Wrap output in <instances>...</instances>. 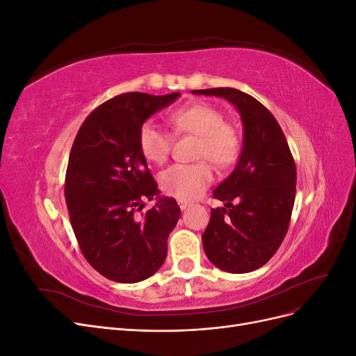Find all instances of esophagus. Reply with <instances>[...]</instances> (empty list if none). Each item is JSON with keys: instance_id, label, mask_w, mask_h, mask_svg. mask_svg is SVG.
Returning <instances> with one entry per match:
<instances>
[{"instance_id": "34e87169", "label": "esophagus", "mask_w": 356, "mask_h": 356, "mask_svg": "<svg viewBox=\"0 0 356 356\" xmlns=\"http://www.w3.org/2000/svg\"><path fill=\"white\" fill-rule=\"evenodd\" d=\"M178 204H179V208H181L182 211L187 209V207H188V203L184 202V200H178Z\"/></svg>"}]
</instances>
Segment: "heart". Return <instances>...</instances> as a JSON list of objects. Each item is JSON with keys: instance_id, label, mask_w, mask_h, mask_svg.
Wrapping results in <instances>:
<instances>
[{"instance_id": "b5f03b06", "label": "heart", "mask_w": 356, "mask_h": 356, "mask_svg": "<svg viewBox=\"0 0 356 356\" xmlns=\"http://www.w3.org/2000/svg\"><path fill=\"white\" fill-rule=\"evenodd\" d=\"M222 120V114L204 102L182 106L169 117L177 134L197 136L196 159H207L215 166L227 168L239 156L241 135L234 126ZM138 144L148 161L161 165L169 157L172 135L154 122H145L139 129ZM207 160L168 168L160 174V188L178 200L197 199L213 179L212 168Z\"/></svg>"}]
</instances>
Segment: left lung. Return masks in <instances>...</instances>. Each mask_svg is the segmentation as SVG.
Masks as SVG:
<instances>
[{
  "label": "left lung",
  "instance_id": "left-lung-1",
  "mask_svg": "<svg viewBox=\"0 0 356 356\" xmlns=\"http://www.w3.org/2000/svg\"><path fill=\"white\" fill-rule=\"evenodd\" d=\"M193 93L230 101L243 123L238 166L212 195L225 208L211 211L203 250L224 272L257 270L276 254L289 227L297 182L294 157L273 114L251 95L232 88Z\"/></svg>",
  "mask_w": 356,
  "mask_h": 356
}]
</instances>
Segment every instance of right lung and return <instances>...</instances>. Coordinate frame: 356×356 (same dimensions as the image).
Masks as SVG:
<instances>
[{
  "label": "right lung",
  "instance_id": "add662e5",
  "mask_svg": "<svg viewBox=\"0 0 356 356\" xmlns=\"http://www.w3.org/2000/svg\"><path fill=\"white\" fill-rule=\"evenodd\" d=\"M178 96L117 95L88 115L74 139L65 175L70 221L86 260L110 281H144L165 263L181 209L174 197H159L143 211L159 190L138 136Z\"/></svg>",
  "mask_w": 356,
  "mask_h": 356
}]
</instances>
